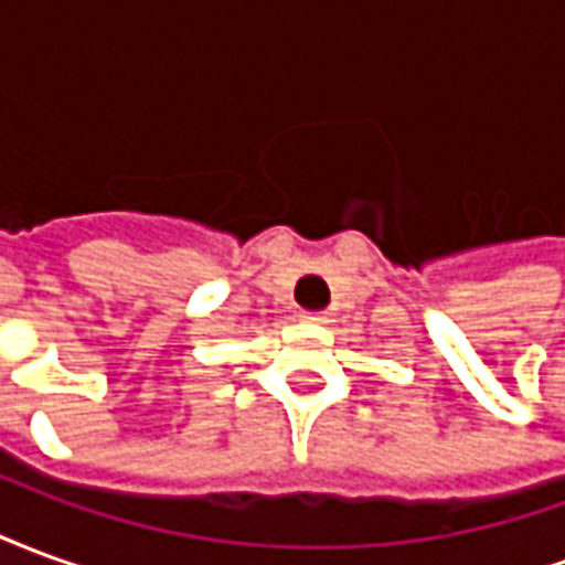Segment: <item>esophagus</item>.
<instances>
[{"label": "esophagus", "mask_w": 565, "mask_h": 565, "mask_svg": "<svg viewBox=\"0 0 565 565\" xmlns=\"http://www.w3.org/2000/svg\"><path fill=\"white\" fill-rule=\"evenodd\" d=\"M302 320H308V323H327V311H302Z\"/></svg>", "instance_id": "1"}]
</instances>
